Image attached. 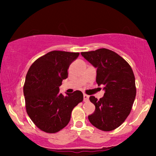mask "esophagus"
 Instances as JSON below:
<instances>
[{
    "instance_id": "1",
    "label": "esophagus",
    "mask_w": 156,
    "mask_h": 156,
    "mask_svg": "<svg viewBox=\"0 0 156 156\" xmlns=\"http://www.w3.org/2000/svg\"><path fill=\"white\" fill-rule=\"evenodd\" d=\"M89 97L87 94H84V101H89Z\"/></svg>"
}]
</instances>
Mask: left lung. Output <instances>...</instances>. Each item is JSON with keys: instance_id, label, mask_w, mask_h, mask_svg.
Wrapping results in <instances>:
<instances>
[{"instance_id": "1", "label": "left lung", "mask_w": 156, "mask_h": 156, "mask_svg": "<svg viewBox=\"0 0 156 156\" xmlns=\"http://www.w3.org/2000/svg\"><path fill=\"white\" fill-rule=\"evenodd\" d=\"M97 69V83L104 85V97H89L95 112L88 116L94 126L110 131L124 122L131 113L136 95L135 76L129 64L114 51L101 48L81 52Z\"/></svg>"}]
</instances>
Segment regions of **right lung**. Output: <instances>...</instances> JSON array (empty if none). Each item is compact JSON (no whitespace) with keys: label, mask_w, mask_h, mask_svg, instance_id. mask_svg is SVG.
Returning <instances> with one entry per match:
<instances>
[{"label":"right lung","mask_w":156,"mask_h":156,"mask_svg":"<svg viewBox=\"0 0 156 156\" xmlns=\"http://www.w3.org/2000/svg\"><path fill=\"white\" fill-rule=\"evenodd\" d=\"M80 53L52 51L34 62L26 74L23 93L27 114L36 126L57 133L69 122L73 108L83 101L82 91L64 96L59 92L67 70Z\"/></svg>","instance_id":"obj_1"}]
</instances>
